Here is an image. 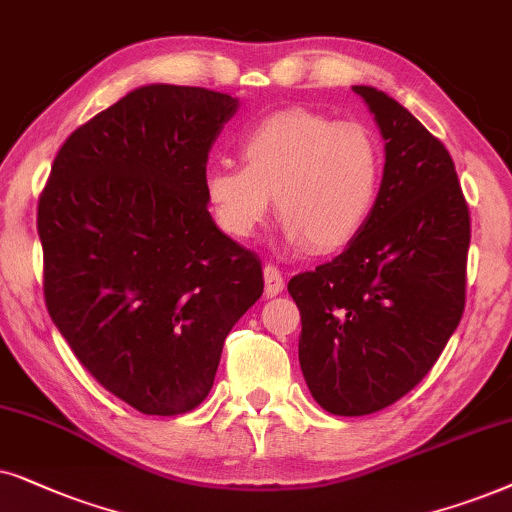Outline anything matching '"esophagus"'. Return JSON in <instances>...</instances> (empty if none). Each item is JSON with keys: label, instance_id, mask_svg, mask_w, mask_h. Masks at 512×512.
Returning a JSON list of instances; mask_svg holds the SVG:
<instances>
[{"label": "esophagus", "instance_id": "1", "mask_svg": "<svg viewBox=\"0 0 512 512\" xmlns=\"http://www.w3.org/2000/svg\"><path fill=\"white\" fill-rule=\"evenodd\" d=\"M283 276H281V271H278L274 264H267V267H264V295L267 297H276L278 292L283 290Z\"/></svg>", "mask_w": 512, "mask_h": 512}]
</instances>
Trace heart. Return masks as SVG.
Wrapping results in <instances>:
<instances>
[{
	"label": "heart",
	"mask_w": 512,
	"mask_h": 512,
	"mask_svg": "<svg viewBox=\"0 0 512 512\" xmlns=\"http://www.w3.org/2000/svg\"><path fill=\"white\" fill-rule=\"evenodd\" d=\"M238 156L241 166L215 163L203 177L217 229L234 241L257 234L271 196L285 243L320 252L349 245L377 206L384 147L365 121L290 107L245 128Z\"/></svg>",
	"instance_id": "1"
}]
</instances>
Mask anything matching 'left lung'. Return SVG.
I'll return each mask as SVG.
<instances>
[{"instance_id": "left-lung-1", "label": "left lung", "mask_w": 512, "mask_h": 512, "mask_svg": "<svg viewBox=\"0 0 512 512\" xmlns=\"http://www.w3.org/2000/svg\"><path fill=\"white\" fill-rule=\"evenodd\" d=\"M353 91L384 138L377 206L342 255L288 283L306 386L337 417L384 410L426 377L461 320L470 245L445 145L384 91Z\"/></svg>"}]
</instances>
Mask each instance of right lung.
<instances>
[{
  "label": "right lung",
  "mask_w": 512,
  "mask_h": 512,
  "mask_svg": "<svg viewBox=\"0 0 512 512\" xmlns=\"http://www.w3.org/2000/svg\"><path fill=\"white\" fill-rule=\"evenodd\" d=\"M238 98L149 84L60 147L37 210L46 309L95 381L142 414L206 400L224 339L264 290L203 194Z\"/></svg>",
  "instance_id": "add662e5"
}]
</instances>
